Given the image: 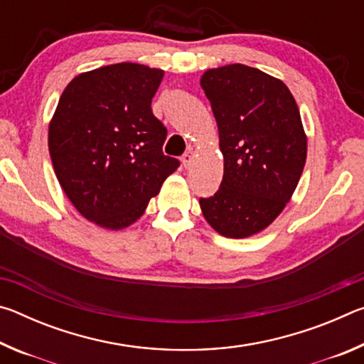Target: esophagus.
<instances>
[{"label": "esophagus", "instance_id": "34e87169", "mask_svg": "<svg viewBox=\"0 0 364 364\" xmlns=\"http://www.w3.org/2000/svg\"><path fill=\"white\" fill-rule=\"evenodd\" d=\"M193 159H194V156H193V152H191V151H188V152H184V154H183V157H181L183 167H184V168H189V167H191V162H193Z\"/></svg>", "mask_w": 364, "mask_h": 364}]
</instances>
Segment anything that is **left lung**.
<instances>
[{"mask_svg":"<svg viewBox=\"0 0 364 364\" xmlns=\"http://www.w3.org/2000/svg\"><path fill=\"white\" fill-rule=\"evenodd\" d=\"M200 86L218 125L225 171L200 197L205 220L225 237L264 230L297 188L306 159L300 112L287 86L242 64L207 70Z\"/></svg>","mask_w":364,"mask_h":364,"instance_id":"1","label":"left lung"}]
</instances>
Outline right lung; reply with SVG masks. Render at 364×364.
I'll return each mask as SVG.
<instances>
[{"mask_svg":"<svg viewBox=\"0 0 364 364\" xmlns=\"http://www.w3.org/2000/svg\"><path fill=\"white\" fill-rule=\"evenodd\" d=\"M164 72L122 63L82 73L49 125L53 167L86 220L122 230L143 215L180 160L165 156L167 128L151 102Z\"/></svg>","mask_w":364,"mask_h":364,"instance_id":"1","label":"right lung"}]
</instances>
